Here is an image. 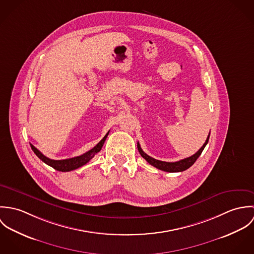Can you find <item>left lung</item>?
<instances>
[{
    "label": "left lung",
    "instance_id": "obj_1",
    "mask_svg": "<svg viewBox=\"0 0 254 254\" xmlns=\"http://www.w3.org/2000/svg\"><path fill=\"white\" fill-rule=\"evenodd\" d=\"M209 136H210V132H209V135H208L205 143L193 155H191L190 157H187V158H184V159L176 161V162H166V161H161V160L154 159V158L150 157L149 155H147L145 152H144V150L142 149V147H141L139 143L137 144V146H138L140 154L145 158V160L150 165L154 166L155 168H157L159 170H162V171H166V172H182V171H185L188 168H190L195 162V160L198 158V156L201 154L202 150L204 149L205 145H207L208 140H209Z\"/></svg>",
    "mask_w": 254,
    "mask_h": 254
}]
</instances>
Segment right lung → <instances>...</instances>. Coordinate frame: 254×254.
Segmentation results:
<instances>
[{
	"label": "right lung",
	"mask_w": 254,
	"mask_h": 254,
	"mask_svg": "<svg viewBox=\"0 0 254 254\" xmlns=\"http://www.w3.org/2000/svg\"><path fill=\"white\" fill-rule=\"evenodd\" d=\"M109 132L107 133V135L103 138V140H101V142L98 144V145H95L92 149H90L89 151L85 152L84 154L80 155V156H76V157H72V158H68V159H63V160H54V159H51L47 156H45L40 150H38L36 147L33 145H31V148L32 150L34 151V153L36 154L37 156L43 161L45 162L46 164H48L49 166L55 168L56 170L58 171H62V172H68V171H72L75 170L83 165H85L86 163H88L94 156L96 153H98L103 145L106 142V139L108 138V135H109Z\"/></svg>",
	"instance_id": "add662e5"
}]
</instances>
